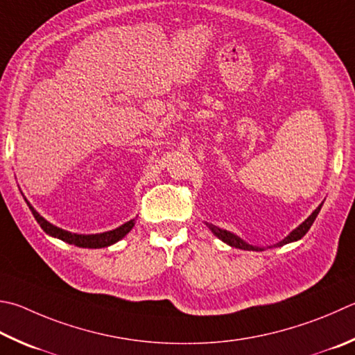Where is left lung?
Listing matches in <instances>:
<instances>
[{
  "label": "left lung",
  "mask_w": 355,
  "mask_h": 355,
  "mask_svg": "<svg viewBox=\"0 0 355 355\" xmlns=\"http://www.w3.org/2000/svg\"><path fill=\"white\" fill-rule=\"evenodd\" d=\"M320 209H321V205L318 206L317 209H315V211L312 212L311 216L307 217V220L302 222L298 228L293 230L292 233H290V234L286 237L284 241L279 242V243H278V247H281V245H286V243H288V242H293V241H298V239H301V237L304 236L309 230H311L312 223L315 222V218H317ZM209 228H211L212 233H214V234L218 237V239H222L225 243L231 245V247H234V248H241V250H251V251H261V250H262V248H259V247H253V245H250V243H247V242H243V241L241 239V237H237L236 234L230 233V231H227V230H220V228H217V227H212V225H209Z\"/></svg>",
  "instance_id": "8db88e82"
}]
</instances>
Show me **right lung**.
I'll return each instance as SVG.
<instances>
[{"label":"right lung","instance_id":"1","mask_svg":"<svg viewBox=\"0 0 355 355\" xmlns=\"http://www.w3.org/2000/svg\"><path fill=\"white\" fill-rule=\"evenodd\" d=\"M26 203H28V200H26ZM29 209L32 212V216L35 217L37 223L40 225L42 230L44 233L57 237V239H60L63 242H68L71 245H76V247H82V248H104L108 247V245H112L114 242L121 241L122 237H124L128 231L133 228L135 220L127 222L124 225H121L119 228H116L113 231H107V233H101V234H88V236H83V234H73V233H68L65 230H60L54 227L53 223H49L48 220H44V218L38 214V212L32 208V206L28 203Z\"/></svg>","mask_w":355,"mask_h":355}]
</instances>
